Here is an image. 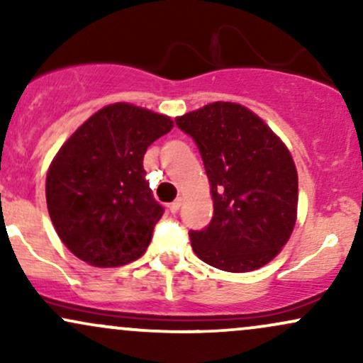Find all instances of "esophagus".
Here are the masks:
<instances>
[{"mask_svg":"<svg viewBox=\"0 0 363 363\" xmlns=\"http://www.w3.org/2000/svg\"><path fill=\"white\" fill-rule=\"evenodd\" d=\"M181 199H176V201H172L169 205V210H170V213H177L179 211V208H181Z\"/></svg>","mask_w":363,"mask_h":363,"instance_id":"34e87169","label":"esophagus"}]
</instances>
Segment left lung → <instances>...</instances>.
<instances>
[{
  "label": "left lung",
  "instance_id": "1",
  "mask_svg": "<svg viewBox=\"0 0 363 363\" xmlns=\"http://www.w3.org/2000/svg\"><path fill=\"white\" fill-rule=\"evenodd\" d=\"M176 124L201 153L213 198L211 222L189 232L196 256L230 273L268 264L297 218L298 179L289 148L234 102L208 104Z\"/></svg>",
  "mask_w": 363,
  "mask_h": 363
}]
</instances>
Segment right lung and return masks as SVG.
Masks as SVG:
<instances>
[{"mask_svg":"<svg viewBox=\"0 0 363 363\" xmlns=\"http://www.w3.org/2000/svg\"><path fill=\"white\" fill-rule=\"evenodd\" d=\"M167 116L118 102L95 112L54 157L45 199L62 244L99 268L147 251L164 208L143 169L147 148L167 135Z\"/></svg>","mask_w":363,"mask_h":363,"instance_id":"1","label":"right lung"}]
</instances>
